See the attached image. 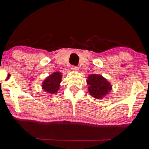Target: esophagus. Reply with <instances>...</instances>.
Instances as JSON below:
<instances>
[{
    "label": "esophagus",
    "mask_w": 149,
    "mask_h": 149,
    "mask_svg": "<svg viewBox=\"0 0 149 149\" xmlns=\"http://www.w3.org/2000/svg\"><path fill=\"white\" fill-rule=\"evenodd\" d=\"M71 69H72V70H73V71H75V72H77L78 70H79V68H78V67L75 66V65H72Z\"/></svg>",
    "instance_id": "esophagus-1"
}]
</instances>
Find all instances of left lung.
Returning <instances> with one entry per match:
<instances>
[{
    "instance_id": "obj_1",
    "label": "left lung",
    "mask_w": 149,
    "mask_h": 149,
    "mask_svg": "<svg viewBox=\"0 0 149 149\" xmlns=\"http://www.w3.org/2000/svg\"><path fill=\"white\" fill-rule=\"evenodd\" d=\"M87 80L90 95L95 99H101L112 90V85L101 75L91 74Z\"/></svg>"
}]
</instances>
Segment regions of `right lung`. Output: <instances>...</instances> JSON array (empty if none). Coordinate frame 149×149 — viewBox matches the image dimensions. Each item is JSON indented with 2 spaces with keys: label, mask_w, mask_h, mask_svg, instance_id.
Listing matches in <instances>:
<instances>
[{
  "label": "right lung",
  "mask_w": 149,
  "mask_h": 149,
  "mask_svg": "<svg viewBox=\"0 0 149 149\" xmlns=\"http://www.w3.org/2000/svg\"><path fill=\"white\" fill-rule=\"evenodd\" d=\"M62 81V74L60 72H54L44 80L42 84V89L47 93L55 94L60 89V84Z\"/></svg>",
  "instance_id": "1"
}]
</instances>
